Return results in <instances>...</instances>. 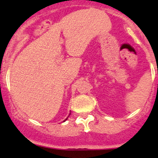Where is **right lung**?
Listing matches in <instances>:
<instances>
[{"label":"right lung","mask_w":158,"mask_h":158,"mask_svg":"<svg viewBox=\"0 0 158 158\" xmlns=\"http://www.w3.org/2000/svg\"><path fill=\"white\" fill-rule=\"evenodd\" d=\"M66 119H67V118H66Z\"/></svg>","instance_id":"obj_1"}]
</instances>
